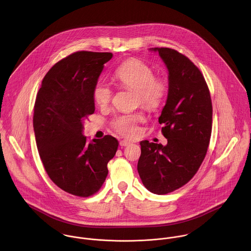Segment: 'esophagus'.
<instances>
[{
  "instance_id": "obj_1",
  "label": "esophagus",
  "mask_w": 251,
  "mask_h": 251,
  "mask_svg": "<svg viewBox=\"0 0 251 251\" xmlns=\"http://www.w3.org/2000/svg\"><path fill=\"white\" fill-rule=\"evenodd\" d=\"M119 144H120V146L125 147V146L130 145V144H131V142H130V141H128V140H121V141L119 142Z\"/></svg>"
}]
</instances>
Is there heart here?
<instances>
[{"label":"heart","instance_id":"heart-1","mask_svg":"<svg viewBox=\"0 0 251 251\" xmlns=\"http://www.w3.org/2000/svg\"><path fill=\"white\" fill-rule=\"evenodd\" d=\"M117 84L135 92L136 102L148 110L157 109L168 93L166 79L154 76V70L137 59H129L117 68L114 75ZM113 97V91L105 83L98 82L93 90L95 103L100 108L107 107ZM143 120L141 114L123 115L116 117L113 126L117 133L132 137L138 133L137 123Z\"/></svg>","mask_w":251,"mask_h":251}]
</instances>
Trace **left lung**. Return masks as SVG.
Here are the masks:
<instances>
[{"label": "left lung", "instance_id": "8db88e82", "mask_svg": "<svg viewBox=\"0 0 251 251\" xmlns=\"http://www.w3.org/2000/svg\"><path fill=\"white\" fill-rule=\"evenodd\" d=\"M168 71V96L158 117L167 144L140 141L137 171L144 186L156 195L173 192L199 170L212 130V103L203 75L183 54L153 48Z\"/></svg>", "mask_w": 251, "mask_h": 251}]
</instances>
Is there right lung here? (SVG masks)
<instances>
[{
  "label": "right lung",
  "mask_w": 251,
  "mask_h": 251,
  "mask_svg": "<svg viewBox=\"0 0 251 251\" xmlns=\"http://www.w3.org/2000/svg\"><path fill=\"white\" fill-rule=\"evenodd\" d=\"M111 52L77 51L56 63L39 90L33 129L39 154L50 179L78 197L92 196L108 175L118 141L112 135L88 142L83 123L96 110L93 90Z\"/></svg>",
  "instance_id": "add662e5"
}]
</instances>
